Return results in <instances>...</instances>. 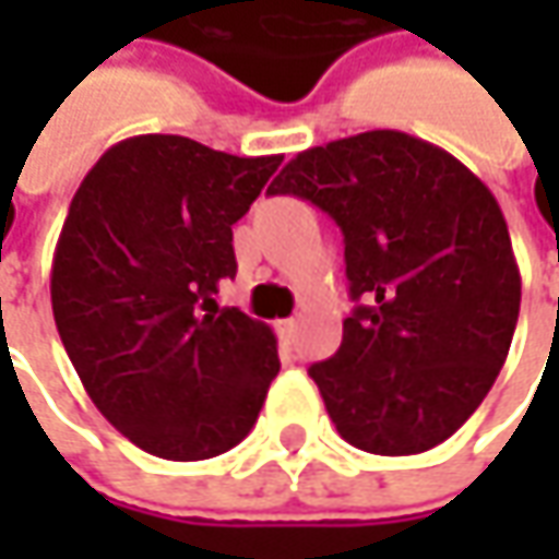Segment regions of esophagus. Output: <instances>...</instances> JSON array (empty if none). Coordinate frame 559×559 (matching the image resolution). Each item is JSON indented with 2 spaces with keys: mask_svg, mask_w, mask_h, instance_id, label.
Listing matches in <instances>:
<instances>
[{
  "mask_svg": "<svg viewBox=\"0 0 559 559\" xmlns=\"http://www.w3.org/2000/svg\"><path fill=\"white\" fill-rule=\"evenodd\" d=\"M276 330H280V335H283L286 342H295V333H298V323H295V320H280V326H276Z\"/></svg>",
  "mask_w": 559,
  "mask_h": 559,
  "instance_id": "obj_1",
  "label": "esophagus"
}]
</instances>
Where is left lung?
Wrapping results in <instances>:
<instances>
[{
	"label": "left lung",
	"mask_w": 559,
	"mask_h": 559,
	"mask_svg": "<svg viewBox=\"0 0 559 559\" xmlns=\"http://www.w3.org/2000/svg\"><path fill=\"white\" fill-rule=\"evenodd\" d=\"M270 195H298L345 236L357 305L311 364L338 436L404 457L451 439L504 367L520 267L491 189L444 148L370 130L298 152Z\"/></svg>",
	"instance_id": "obj_1"
}]
</instances>
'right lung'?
Instances as JSON below:
<instances>
[{
	"label": "right lung",
	"instance_id": "1",
	"mask_svg": "<svg viewBox=\"0 0 559 559\" xmlns=\"http://www.w3.org/2000/svg\"><path fill=\"white\" fill-rule=\"evenodd\" d=\"M283 155L239 158L186 136L111 145L83 177L52 258V313L102 417L164 461L236 448L280 373L276 335L217 308L233 224Z\"/></svg>",
	"mask_w": 559,
	"mask_h": 559
}]
</instances>
